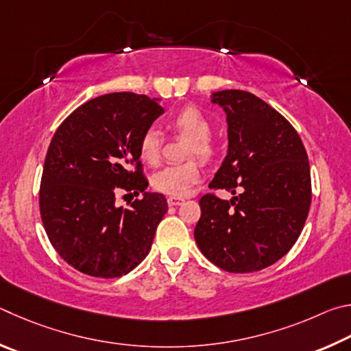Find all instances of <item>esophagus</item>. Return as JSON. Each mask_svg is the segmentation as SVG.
<instances>
[{
	"mask_svg": "<svg viewBox=\"0 0 351 351\" xmlns=\"http://www.w3.org/2000/svg\"><path fill=\"white\" fill-rule=\"evenodd\" d=\"M182 204H183V199H180V197H169L168 199L169 206H177V205H182Z\"/></svg>",
	"mask_w": 351,
	"mask_h": 351,
	"instance_id": "1",
	"label": "esophagus"
}]
</instances>
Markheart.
<instances>
[{
	"mask_svg": "<svg viewBox=\"0 0 351 351\" xmlns=\"http://www.w3.org/2000/svg\"><path fill=\"white\" fill-rule=\"evenodd\" d=\"M169 128L174 129L186 138L191 140L188 146V157H197L202 162L211 160L214 147L211 134V121L195 106H186L171 117ZM138 152L143 162L157 165L162 157V137L156 128H147L141 134L138 141ZM200 166L197 162L183 165L165 166L152 176V186L157 191L172 195V197H185L191 188L200 180Z\"/></svg>",
	"mask_w": 351,
	"mask_h": 351,
	"instance_id": "1",
	"label": "heart"
}]
</instances>
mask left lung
I'll return each mask as SVG.
<instances>
[{
    "label": "left lung",
    "instance_id": "obj_1",
    "mask_svg": "<svg viewBox=\"0 0 351 351\" xmlns=\"http://www.w3.org/2000/svg\"><path fill=\"white\" fill-rule=\"evenodd\" d=\"M211 101L226 115L228 151L210 188L232 197L200 199L194 239L225 271H259L284 257L304 228L311 205L308 156L296 129L259 97L228 89L214 92Z\"/></svg>",
    "mask_w": 351,
    "mask_h": 351
}]
</instances>
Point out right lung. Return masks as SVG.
I'll return each mask as SVG.
<instances>
[{
	"label": "right lung",
	"instance_id": "right-lung-1",
	"mask_svg": "<svg viewBox=\"0 0 351 351\" xmlns=\"http://www.w3.org/2000/svg\"><path fill=\"white\" fill-rule=\"evenodd\" d=\"M160 98L114 92L77 108L49 145L40 188L46 234L61 259L94 278H121L151 250L168 211L163 194L146 193L141 134L165 110ZM119 189L141 192L129 210Z\"/></svg>",
	"mask_w": 351,
	"mask_h": 351
}]
</instances>
